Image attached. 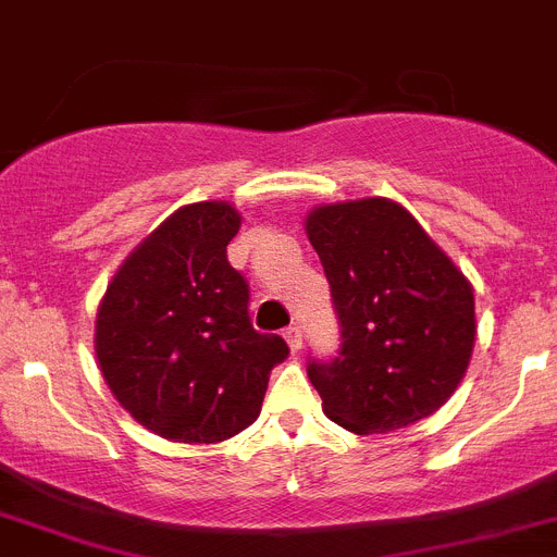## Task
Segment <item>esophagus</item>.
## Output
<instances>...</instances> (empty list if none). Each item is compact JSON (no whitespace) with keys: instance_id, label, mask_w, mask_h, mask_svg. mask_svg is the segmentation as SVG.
Returning <instances> with one entry per match:
<instances>
[{"instance_id":"34e87169","label":"esophagus","mask_w":557,"mask_h":557,"mask_svg":"<svg viewBox=\"0 0 557 557\" xmlns=\"http://www.w3.org/2000/svg\"><path fill=\"white\" fill-rule=\"evenodd\" d=\"M286 343H288V348H292V354H300L302 350V331H300V325H288L286 329Z\"/></svg>"}]
</instances>
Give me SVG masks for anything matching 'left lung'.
I'll list each match as a JSON object with an SVG mask.
<instances>
[{
	"mask_svg": "<svg viewBox=\"0 0 557 557\" xmlns=\"http://www.w3.org/2000/svg\"><path fill=\"white\" fill-rule=\"evenodd\" d=\"M306 235L343 325L339 354L308 366L331 422L371 436L436 413L473 357L470 280L396 200L322 203Z\"/></svg>",
	"mask_w": 557,
	"mask_h": 557,
	"instance_id": "1",
	"label": "left lung"
}]
</instances>
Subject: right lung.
Instances as JSON below:
<instances>
[{
  "instance_id": "right-lung-1",
  "label": "right lung",
  "mask_w": 557,
  "mask_h": 557,
  "mask_svg": "<svg viewBox=\"0 0 557 557\" xmlns=\"http://www.w3.org/2000/svg\"><path fill=\"white\" fill-rule=\"evenodd\" d=\"M240 212L200 200L149 232L110 280L96 314V359L135 422L170 442L214 445L249 428L271 368L288 357L257 334L249 286L226 260Z\"/></svg>"
}]
</instances>
